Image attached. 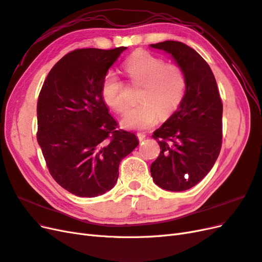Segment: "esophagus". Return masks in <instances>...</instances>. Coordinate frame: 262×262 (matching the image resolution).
<instances>
[{
    "mask_svg": "<svg viewBox=\"0 0 262 262\" xmlns=\"http://www.w3.org/2000/svg\"><path fill=\"white\" fill-rule=\"evenodd\" d=\"M137 137H138L139 141L141 142V141H143V140L145 139V134H144V133H138V134H137Z\"/></svg>",
    "mask_w": 262,
    "mask_h": 262,
    "instance_id": "1",
    "label": "esophagus"
}]
</instances>
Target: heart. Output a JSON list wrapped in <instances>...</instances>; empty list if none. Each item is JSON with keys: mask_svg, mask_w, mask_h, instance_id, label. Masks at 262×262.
Here are the masks:
<instances>
[{"mask_svg": "<svg viewBox=\"0 0 262 262\" xmlns=\"http://www.w3.org/2000/svg\"><path fill=\"white\" fill-rule=\"evenodd\" d=\"M125 72L134 84L143 85L139 100L142 104L129 109L121 120L126 129L144 130L153 126L160 115L169 117L185 96L186 75L178 64L166 62L147 52H137L125 62ZM101 97L105 104L118 114L125 112L124 85L119 76L110 71L102 81Z\"/></svg>", "mask_w": 262, "mask_h": 262, "instance_id": "heart-1", "label": "heart"}]
</instances>
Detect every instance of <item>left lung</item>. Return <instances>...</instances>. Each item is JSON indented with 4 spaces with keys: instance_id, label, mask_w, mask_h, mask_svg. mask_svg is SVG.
<instances>
[{
    "instance_id": "obj_1",
    "label": "left lung",
    "mask_w": 262,
    "mask_h": 262,
    "mask_svg": "<svg viewBox=\"0 0 262 262\" xmlns=\"http://www.w3.org/2000/svg\"><path fill=\"white\" fill-rule=\"evenodd\" d=\"M150 47L169 53L187 81L178 109L152 136L161 153L150 165V175L162 189L185 191L207 176L217 160L223 104L211 68L195 50L172 40Z\"/></svg>"
}]
</instances>
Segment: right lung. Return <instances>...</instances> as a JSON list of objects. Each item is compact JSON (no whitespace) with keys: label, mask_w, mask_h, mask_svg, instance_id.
I'll use <instances>...</instances> for the list:
<instances>
[{"label":"right lung","mask_w":262,"mask_h":262,"mask_svg":"<svg viewBox=\"0 0 262 262\" xmlns=\"http://www.w3.org/2000/svg\"><path fill=\"white\" fill-rule=\"evenodd\" d=\"M125 49L71 51L55 63L39 94L38 144L53 179L77 196L113 189L119 164L139 145L136 134L118 129L101 97L102 81Z\"/></svg>","instance_id":"1"}]
</instances>
